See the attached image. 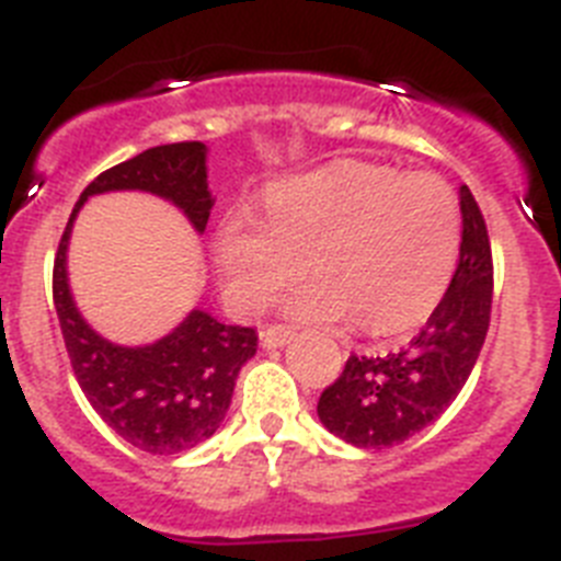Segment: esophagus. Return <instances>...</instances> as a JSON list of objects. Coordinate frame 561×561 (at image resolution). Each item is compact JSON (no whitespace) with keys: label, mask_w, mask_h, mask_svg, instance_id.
I'll use <instances>...</instances> for the list:
<instances>
[{"label":"esophagus","mask_w":561,"mask_h":561,"mask_svg":"<svg viewBox=\"0 0 561 561\" xmlns=\"http://www.w3.org/2000/svg\"><path fill=\"white\" fill-rule=\"evenodd\" d=\"M295 336V329L286 323H272L261 331V340H264L266 348H277V345H286V342Z\"/></svg>","instance_id":"obj_1"}]
</instances>
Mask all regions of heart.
I'll list each match as a JSON object with an SVG mask.
<instances>
[{
    "label": "heart",
    "instance_id": "b5f03b06",
    "mask_svg": "<svg viewBox=\"0 0 561 561\" xmlns=\"http://www.w3.org/2000/svg\"><path fill=\"white\" fill-rule=\"evenodd\" d=\"M266 225L232 213L216 238L221 275L238 309L261 311L306 272L289 300L306 320H342L393 334L427 317L460 257L463 221L453 187L435 173L336 162L277 182Z\"/></svg>",
    "mask_w": 561,
    "mask_h": 561
}]
</instances>
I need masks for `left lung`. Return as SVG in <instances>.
<instances>
[{
  "label": "left lung",
  "instance_id": "1",
  "mask_svg": "<svg viewBox=\"0 0 561 561\" xmlns=\"http://www.w3.org/2000/svg\"><path fill=\"white\" fill-rule=\"evenodd\" d=\"M463 241L447 295L424 329L385 356L351 354L317 401L325 427L354 447L385 449L430 427L472 374L492 320V241L469 187H460Z\"/></svg>",
  "mask_w": 561,
  "mask_h": 561
}]
</instances>
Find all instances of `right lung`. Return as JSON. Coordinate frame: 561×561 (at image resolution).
<instances>
[{
    "label": "right lung",
    "mask_w": 561,
    "mask_h": 561,
    "mask_svg": "<svg viewBox=\"0 0 561 561\" xmlns=\"http://www.w3.org/2000/svg\"><path fill=\"white\" fill-rule=\"evenodd\" d=\"M148 191L185 210L205 232L210 219L205 146L199 140L148 148L98 173L83 187L53 264V300L72 374L87 401L114 433L151 455H176L219 430L238 370L255 356V329L225 325L207 311H191L173 334L146 348L112 345L83 323L67 286V241L78 207L92 193Z\"/></svg>",
    "instance_id": "obj_1"
}]
</instances>
